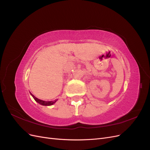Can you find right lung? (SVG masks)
Wrapping results in <instances>:
<instances>
[{
  "instance_id": "right-lung-1",
  "label": "right lung",
  "mask_w": 150,
  "mask_h": 150,
  "mask_svg": "<svg viewBox=\"0 0 150 150\" xmlns=\"http://www.w3.org/2000/svg\"><path fill=\"white\" fill-rule=\"evenodd\" d=\"M30 94L32 95V96L33 97V98L35 99V101L36 102H38V103H39L40 104H41V105H43V106H51V105H52L53 104L55 103L56 102L57 100H55L54 101H42V100H40V99L35 98L33 94H32L30 93Z\"/></svg>"
}]
</instances>
